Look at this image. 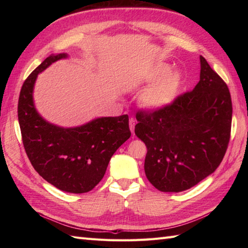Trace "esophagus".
Masks as SVG:
<instances>
[{"instance_id": "obj_1", "label": "esophagus", "mask_w": 248, "mask_h": 248, "mask_svg": "<svg viewBox=\"0 0 248 248\" xmlns=\"http://www.w3.org/2000/svg\"><path fill=\"white\" fill-rule=\"evenodd\" d=\"M129 124H130V130L131 132L134 133V127H135V120L133 118H130L129 120Z\"/></svg>"}]
</instances>
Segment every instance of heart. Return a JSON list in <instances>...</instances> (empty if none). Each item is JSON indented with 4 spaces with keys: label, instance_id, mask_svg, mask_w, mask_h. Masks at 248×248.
Wrapping results in <instances>:
<instances>
[{
    "label": "heart",
    "instance_id": "heart-1",
    "mask_svg": "<svg viewBox=\"0 0 248 248\" xmlns=\"http://www.w3.org/2000/svg\"><path fill=\"white\" fill-rule=\"evenodd\" d=\"M170 71L165 64H159L143 77L141 82L151 84L140 94V102L146 108L159 110L168 107L178 96L182 84V73Z\"/></svg>",
    "mask_w": 248,
    "mask_h": 248
}]
</instances>
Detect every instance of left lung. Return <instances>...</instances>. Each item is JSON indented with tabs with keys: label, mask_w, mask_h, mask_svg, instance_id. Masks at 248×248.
Returning <instances> with one entry per match:
<instances>
[{
	"label": "left lung",
	"mask_w": 248,
	"mask_h": 248,
	"mask_svg": "<svg viewBox=\"0 0 248 248\" xmlns=\"http://www.w3.org/2000/svg\"><path fill=\"white\" fill-rule=\"evenodd\" d=\"M135 134L147 147L145 173L161 192H182L218 167L230 140L227 84L200 56V80L168 107L136 113Z\"/></svg>",
	"instance_id": "obj_1"
}]
</instances>
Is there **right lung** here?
Instances as JSON below:
<instances>
[{
	"label": "right lung",
	"mask_w": 248,
	"mask_h": 248,
	"mask_svg": "<svg viewBox=\"0 0 248 248\" xmlns=\"http://www.w3.org/2000/svg\"><path fill=\"white\" fill-rule=\"evenodd\" d=\"M68 54H52L24 81L18 102V119L26 155L35 170L61 191L81 194L101 181L110 157L131 132L129 116L100 117L75 128H62L37 112L33 91L37 76Z\"/></svg>",
	"instance_id": "1"
}]
</instances>
